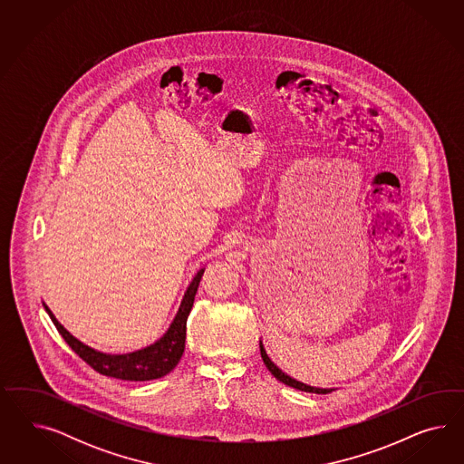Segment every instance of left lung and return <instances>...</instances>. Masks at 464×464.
Returning a JSON list of instances; mask_svg holds the SVG:
<instances>
[{
	"label": "left lung",
	"instance_id": "left-lung-1",
	"mask_svg": "<svg viewBox=\"0 0 464 464\" xmlns=\"http://www.w3.org/2000/svg\"><path fill=\"white\" fill-rule=\"evenodd\" d=\"M260 353H262L264 364L267 365V369L272 372V376H274V378H277V380L284 382V384H287V386H291V388H295V390H299V392H306V393L326 394L332 392V390H324V388L308 386V384H304V382H301V381L293 380V378H291V376H287L285 372H282L281 369L270 361V357H268L267 352L264 349V343H262V342H260Z\"/></svg>",
	"mask_w": 464,
	"mask_h": 464
}]
</instances>
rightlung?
<instances>
[{"mask_svg":"<svg viewBox=\"0 0 464 464\" xmlns=\"http://www.w3.org/2000/svg\"><path fill=\"white\" fill-rule=\"evenodd\" d=\"M204 268L197 272L194 281L187 287V293L183 295L182 304L179 308L177 316L169 324V332L155 342L153 345L140 349V351L130 352L124 355H112L95 351L78 338L72 337L70 332L59 324L53 311L44 304L45 311L49 313L53 324H56L57 332L64 342L70 345L74 353H78L86 364L93 367L97 372L103 376H111L115 380L124 381H150L158 380L167 376L173 367L179 364L185 349V335H187V318L190 314V309L194 306L197 289L202 279Z\"/></svg>","mask_w":464,"mask_h":464,"instance_id":"1","label":"right lung"}]
</instances>
